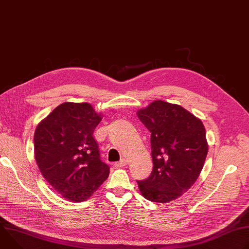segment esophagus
Returning <instances> with one entry per match:
<instances>
[{
	"instance_id": "34e87169",
	"label": "esophagus",
	"mask_w": 249,
	"mask_h": 249,
	"mask_svg": "<svg viewBox=\"0 0 249 249\" xmlns=\"http://www.w3.org/2000/svg\"><path fill=\"white\" fill-rule=\"evenodd\" d=\"M127 163H128L127 160L122 159L120 161L115 162V163H114V166H115V167H121V166H125V165H127Z\"/></svg>"
}]
</instances>
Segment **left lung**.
<instances>
[{
	"label": "left lung",
	"mask_w": 249,
	"mask_h": 249,
	"mask_svg": "<svg viewBox=\"0 0 249 249\" xmlns=\"http://www.w3.org/2000/svg\"><path fill=\"white\" fill-rule=\"evenodd\" d=\"M151 132L153 170L138 180L147 200L167 203L180 197L195 183L203 168L208 144L202 121L180 105L162 100L137 112Z\"/></svg>",
	"instance_id": "obj_1"
}]
</instances>
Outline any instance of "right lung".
<instances>
[{
  "label": "right lung",
  "mask_w": 249,
  "mask_h": 249,
  "mask_svg": "<svg viewBox=\"0 0 249 249\" xmlns=\"http://www.w3.org/2000/svg\"><path fill=\"white\" fill-rule=\"evenodd\" d=\"M100 121L90 104L65 102L35 130V160L46 181L67 200H88L109 175L93 137Z\"/></svg>",
  "instance_id": "obj_1"
}]
</instances>
